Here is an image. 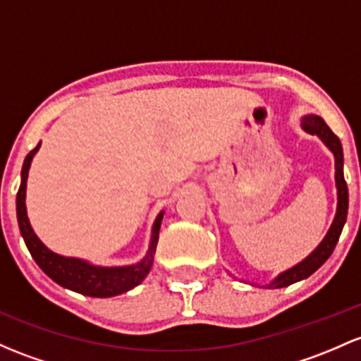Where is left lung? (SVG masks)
I'll return each mask as SVG.
<instances>
[{"label":"left lung","instance_id":"obj_1","mask_svg":"<svg viewBox=\"0 0 361 361\" xmlns=\"http://www.w3.org/2000/svg\"><path fill=\"white\" fill-rule=\"evenodd\" d=\"M301 128L310 135H317L322 142L325 143L329 150L334 154V161H336V188H337V209L336 216H334V221L329 228L327 235L324 237V240L318 244V247L310 254L308 257L298 263L295 267L289 268V270L282 271L280 275H276L275 279L268 283V289H280V287H287L290 283L299 282V280L308 279L310 275H313L325 261L331 257V254L336 249L337 240L341 237V231L344 228V223H346L348 216V204H350V195H348V185L344 180V155H343V145H341V140L331 131V128L325 124V121L320 116H310L301 117Z\"/></svg>","mask_w":361,"mask_h":361}]
</instances>
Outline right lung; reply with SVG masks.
Returning a JSON list of instances; mask_svg holds the SVG:
<instances>
[{
	"mask_svg": "<svg viewBox=\"0 0 361 361\" xmlns=\"http://www.w3.org/2000/svg\"><path fill=\"white\" fill-rule=\"evenodd\" d=\"M39 147L41 143H37L36 149L30 150L27 157H25L20 173V187H18L17 192L18 228H20L25 245H27L30 256L36 261L37 267L59 286L79 292L82 295H90V298H112V295L123 294V292L131 290L133 287L142 283L143 279L149 275L152 263H154V254L155 247H157L159 230H161L164 211L159 212L154 226H152L150 244L145 257L135 264H128V267H98V264H91L90 261L79 259V257H67L53 252L34 233L27 218V209H25V188H27L29 168Z\"/></svg>",
	"mask_w": 361,
	"mask_h": 361,
	"instance_id": "1",
	"label": "right lung"
}]
</instances>
